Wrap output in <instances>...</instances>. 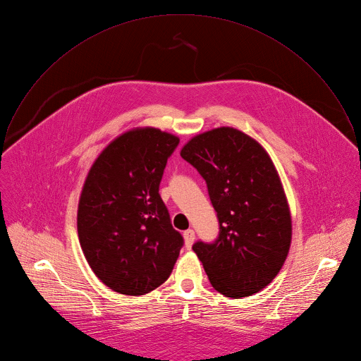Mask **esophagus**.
Returning <instances> with one entry per match:
<instances>
[{
    "label": "esophagus",
    "mask_w": 361,
    "mask_h": 361,
    "mask_svg": "<svg viewBox=\"0 0 361 361\" xmlns=\"http://www.w3.org/2000/svg\"><path fill=\"white\" fill-rule=\"evenodd\" d=\"M183 238H185V244H186V247H188V248H190V247H192V244H193V241H195V231H193L192 228L186 230V231L183 233Z\"/></svg>",
    "instance_id": "1"
}]
</instances>
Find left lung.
I'll return each instance as SVG.
<instances>
[{"label": "left lung", "mask_w": 361, "mask_h": 361, "mask_svg": "<svg viewBox=\"0 0 361 361\" xmlns=\"http://www.w3.org/2000/svg\"><path fill=\"white\" fill-rule=\"evenodd\" d=\"M180 157L206 180L219 219L217 240L192 247L210 283L235 299L264 289L292 238L288 200L269 155L243 131L220 127L193 137Z\"/></svg>", "instance_id": "left-lung-1"}]
</instances>
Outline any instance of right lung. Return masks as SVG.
Instances as JSON below:
<instances>
[{"label": "right lung", "instance_id": "right-lung-1", "mask_svg": "<svg viewBox=\"0 0 361 361\" xmlns=\"http://www.w3.org/2000/svg\"><path fill=\"white\" fill-rule=\"evenodd\" d=\"M179 138L158 128L130 130L92 165L78 207L83 254L110 289L145 295L171 275L183 238L159 196L168 158Z\"/></svg>", "mask_w": 361, "mask_h": 361}]
</instances>
